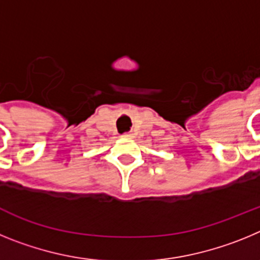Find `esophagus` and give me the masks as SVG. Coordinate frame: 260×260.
I'll return each mask as SVG.
<instances>
[{"label": "esophagus", "instance_id": "obj_1", "mask_svg": "<svg viewBox=\"0 0 260 260\" xmlns=\"http://www.w3.org/2000/svg\"><path fill=\"white\" fill-rule=\"evenodd\" d=\"M122 138H125V139H128V138H133V134H123Z\"/></svg>", "mask_w": 260, "mask_h": 260}]
</instances>
